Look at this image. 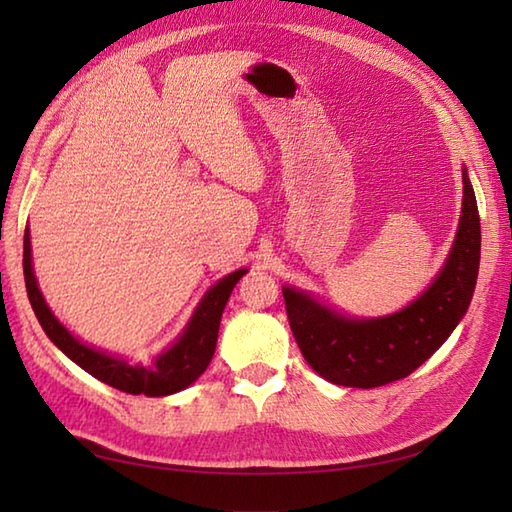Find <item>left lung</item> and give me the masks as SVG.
<instances>
[{
  "label": "left lung",
  "instance_id": "1",
  "mask_svg": "<svg viewBox=\"0 0 512 512\" xmlns=\"http://www.w3.org/2000/svg\"><path fill=\"white\" fill-rule=\"evenodd\" d=\"M462 215L449 257L409 306L372 319L347 317L312 292L284 286L290 330L308 365L334 385L372 389L420 367L464 319L480 270V213L462 167Z\"/></svg>",
  "mask_w": 512,
  "mask_h": 512
}]
</instances>
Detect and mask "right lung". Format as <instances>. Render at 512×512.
I'll return each mask as SVG.
<instances>
[{
  "label": "right lung",
  "mask_w": 512,
  "mask_h": 512,
  "mask_svg": "<svg viewBox=\"0 0 512 512\" xmlns=\"http://www.w3.org/2000/svg\"><path fill=\"white\" fill-rule=\"evenodd\" d=\"M248 273V268H239L235 273L222 277L215 286L204 292L198 306H195L189 323L184 325L182 334L173 341L167 350L151 358V363H129L123 356H114L103 352L99 347L83 343L81 339L65 328L54 317V312L43 299L35 268H32V248H30V231L26 228L24 235V277L30 306L35 310L43 332L59 350L79 365L85 372L99 378L101 383L116 387L127 394H145V396H169L187 389L198 380L204 369L209 367L215 354L217 332H220L222 312L228 297H231L237 281Z\"/></svg>",
  "instance_id": "1"
}]
</instances>
